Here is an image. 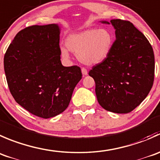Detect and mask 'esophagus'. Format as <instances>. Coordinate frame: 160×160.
I'll use <instances>...</instances> for the list:
<instances>
[{
	"instance_id": "34e87169",
	"label": "esophagus",
	"mask_w": 160,
	"mask_h": 160,
	"mask_svg": "<svg viewBox=\"0 0 160 160\" xmlns=\"http://www.w3.org/2000/svg\"><path fill=\"white\" fill-rule=\"evenodd\" d=\"M82 73L83 75H88V71H87L86 68H82Z\"/></svg>"
}]
</instances>
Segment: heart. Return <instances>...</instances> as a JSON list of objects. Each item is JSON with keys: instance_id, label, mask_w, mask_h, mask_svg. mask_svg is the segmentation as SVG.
I'll return each instance as SVG.
<instances>
[{"instance_id": "1", "label": "heart", "mask_w": 160, "mask_h": 160, "mask_svg": "<svg viewBox=\"0 0 160 160\" xmlns=\"http://www.w3.org/2000/svg\"><path fill=\"white\" fill-rule=\"evenodd\" d=\"M114 44L113 32L107 28H88L72 33L66 39V46H61L60 51L63 58L68 60L69 50L87 65H95L105 61Z\"/></svg>"}]
</instances>
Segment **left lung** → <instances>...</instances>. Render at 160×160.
<instances>
[{
	"label": "left lung",
	"instance_id": "left-lung-1",
	"mask_svg": "<svg viewBox=\"0 0 160 160\" xmlns=\"http://www.w3.org/2000/svg\"><path fill=\"white\" fill-rule=\"evenodd\" d=\"M115 29L116 39L108 58L88 75L96 82L99 105L108 111L128 113L149 93L154 81L152 47L143 33L128 21H100Z\"/></svg>",
	"mask_w": 160,
	"mask_h": 160
}]
</instances>
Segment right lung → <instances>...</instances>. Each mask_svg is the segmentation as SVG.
I'll return each mask as SVG.
<instances>
[{"label":"right lung","mask_w":160,"mask_h":160,"mask_svg":"<svg viewBox=\"0 0 160 160\" xmlns=\"http://www.w3.org/2000/svg\"><path fill=\"white\" fill-rule=\"evenodd\" d=\"M60 33L58 24L27 27L15 36L4 58L8 85L15 100L45 119L67 109L82 76L78 66L61 64Z\"/></svg>","instance_id":"1"}]
</instances>
